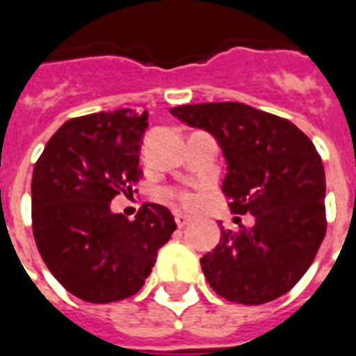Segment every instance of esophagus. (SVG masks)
<instances>
[{
    "label": "esophagus",
    "mask_w": 356,
    "mask_h": 356,
    "mask_svg": "<svg viewBox=\"0 0 356 356\" xmlns=\"http://www.w3.org/2000/svg\"><path fill=\"white\" fill-rule=\"evenodd\" d=\"M175 223H177L179 229H185L186 225L191 223V217L185 216V213H177V216H175Z\"/></svg>",
    "instance_id": "1"
}]
</instances>
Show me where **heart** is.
Here are the masks:
<instances>
[{
	"mask_svg": "<svg viewBox=\"0 0 356 356\" xmlns=\"http://www.w3.org/2000/svg\"><path fill=\"white\" fill-rule=\"evenodd\" d=\"M171 196H175L179 202H183L186 206H191L194 202V196L191 193H171Z\"/></svg>",
	"mask_w": 356,
	"mask_h": 356,
	"instance_id": "1",
	"label": "heart"
}]
</instances>
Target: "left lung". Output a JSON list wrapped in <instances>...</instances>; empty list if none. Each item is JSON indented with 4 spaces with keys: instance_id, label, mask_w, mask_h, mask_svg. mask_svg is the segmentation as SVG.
I'll use <instances>...</instances> for the list:
<instances>
[{
    "instance_id": "1",
    "label": "left lung",
    "mask_w": 356,
    "mask_h": 356,
    "mask_svg": "<svg viewBox=\"0 0 356 356\" xmlns=\"http://www.w3.org/2000/svg\"><path fill=\"white\" fill-rule=\"evenodd\" d=\"M208 131L223 150L221 191L232 213H252L254 227L223 231L200 259L221 298L261 305L290 291L311 267L326 234V177L316 148L290 120L244 102L183 104L170 110Z\"/></svg>"
}]
</instances>
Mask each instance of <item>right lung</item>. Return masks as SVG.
Returning a JSON list of instances; mask_svg holds the SVG:
<instances>
[{
	"label": "right lung",
	"instance_id": "1",
	"mask_svg": "<svg viewBox=\"0 0 356 356\" xmlns=\"http://www.w3.org/2000/svg\"><path fill=\"white\" fill-rule=\"evenodd\" d=\"M148 114L97 112L60 125L32 175V229L51 275L76 298L112 303L140 290L177 229L170 209L145 204L127 221L110 209L143 175Z\"/></svg>",
	"mask_w": 356,
	"mask_h": 356
}]
</instances>
